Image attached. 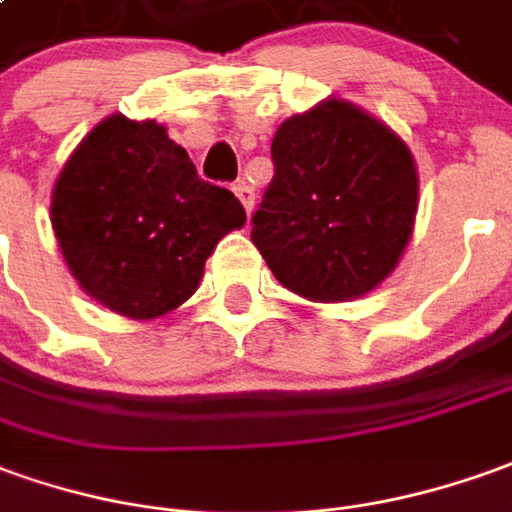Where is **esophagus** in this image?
<instances>
[{"label":"esophagus","instance_id":"1","mask_svg":"<svg viewBox=\"0 0 512 512\" xmlns=\"http://www.w3.org/2000/svg\"><path fill=\"white\" fill-rule=\"evenodd\" d=\"M234 195L239 197V203H242V206H245V211H253V203H256V195H253V189H250L248 183L245 181H239L234 186Z\"/></svg>","mask_w":512,"mask_h":512}]
</instances>
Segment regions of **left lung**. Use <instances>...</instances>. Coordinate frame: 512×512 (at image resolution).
<instances>
[{"label": "left lung", "mask_w": 512, "mask_h": 512, "mask_svg": "<svg viewBox=\"0 0 512 512\" xmlns=\"http://www.w3.org/2000/svg\"><path fill=\"white\" fill-rule=\"evenodd\" d=\"M276 175L253 214L273 276L315 303L354 301L401 262L418 214V167L390 125L340 97L284 119Z\"/></svg>", "instance_id": "8db88e82"}]
</instances>
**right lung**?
Wrapping results in <instances>:
<instances>
[{"label":"right lung","instance_id":"obj_1","mask_svg":"<svg viewBox=\"0 0 512 512\" xmlns=\"http://www.w3.org/2000/svg\"><path fill=\"white\" fill-rule=\"evenodd\" d=\"M49 220L80 290L153 320L195 295L217 242L248 217L228 189L197 178L164 125L111 114L66 158Z\"/></svg>","mask_w":512,"mask_h":512}]
</instances>
